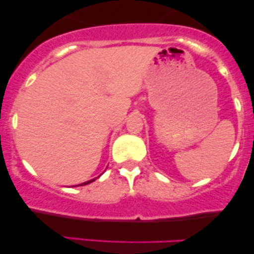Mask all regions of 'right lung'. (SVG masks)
<instances>
[{"mask_svg":"<svg viewBox=\"0 0 254 254\" xmlns=\"http://www.w3.org/2000/svg\"><path fill=\"white\" fill-rule=\"evenodd\" d=\"M95 179H92V180H89V182H86V183H83V184H81V186L82 185H87V184H89V183H92V182H94Z\"/></svg>","mask_w":254,"mask_h":254,"instance_id":"add662e5","label":"right lung"}]
</instances>
